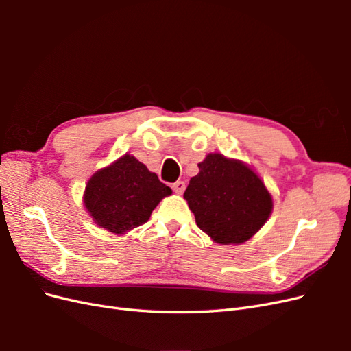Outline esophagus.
<instances>
[{"mask_svg": "<svg viewBox=\"0 0 351 351\" xmlns=\"http://www.w3.org/2000/svg\"><path fill=\"white\" fill-rule=\"evenodd\" d=\"M184 189H186V183L184 182H176L173 184V190H174L177 195H182L184 192Z\"/></svg>", "mask_w": 351, "mask_h": 351, "instance_id": "esophagus-1", "label": "esophagus"}]
</instances>
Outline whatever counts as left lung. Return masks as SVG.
I'll list each match as a JSON object with an SVG mask.
<instances>
[{
	"label": "left lung",
	"mask_w": 351,
	"mask_h": 351,
	"mask_svg": "<svg viewBox=\"0 0 351 351\" xmlns=\"http://www.w3.org/2000/svg\"><path fill=\"white\" fill-rule=\"evenodd\" d=\"M197 167L183 196L197 227L218 244L252 239L274 206L262 178L250 165L218 152L208 154Z\"/></svg>",
	"instance_id": "left-lung-1"
}]
</instances>
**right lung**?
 <instances>
[{"mask_svg": "<svg viewBox=\"0 0 351 351\" xmlns=\"http://www.w3.org/2000/svg\"><path fill=\"white\" fill-rule=\"evenodd\" d=\"M171 193L145 164L125 154L89 178L83 205L99 228L123 236L145 224L159 202Z\"/></svg>", "mask_w": 351, "mask_h": 351, "instance_id": "1", "label": "right lung"}]
</instances>
